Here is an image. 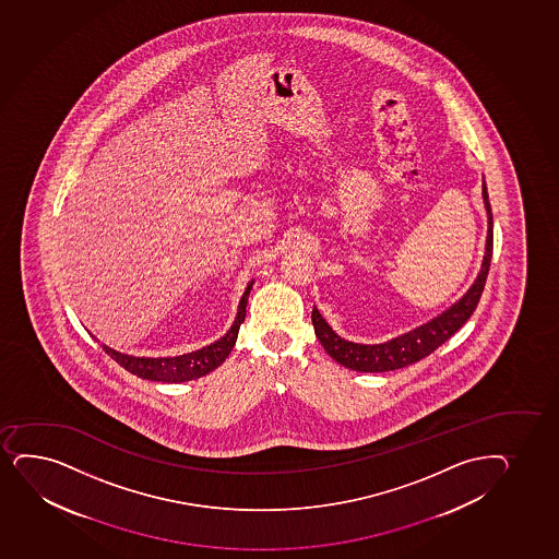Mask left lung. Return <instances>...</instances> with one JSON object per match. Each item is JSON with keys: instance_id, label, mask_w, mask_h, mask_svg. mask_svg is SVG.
Returning <instances> with one entry per match:
<instances>
[{"instance_id": "left-lung-1", "label": "left lung", "mask_w": 559, "mask_h": 559, "mask_svg": "<svg viewBox=\"0 0 559 559\" xmlns=\"http://www.w3.org/2000/svg\"><path fill=\"white\" fill-rule=\"evenodd\" d=\"M483 200L487 206L488 233L481 272L474 285L469 287L468 293L462 296L459 302L453 304L448 311L438 314L437 319L412 330L408 334L382 343V345H358V343L341 340L340 335L334 334V330L328 326L326 321L319 313V309L313 308L311 319H313L314 334L321 341L324 350L337 364L359 372H384L401 369V367L416 364L425 356H429L430 353H435L440 345L450 340L451 335L459 332V328L464 326V322L468 321L479 304L485 282H487L488 269H490V257H492V240H495L492 211H490L485 185H483Z\"/></svg>"}]
</instances>
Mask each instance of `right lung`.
Segmentation results:
<instances>
[{
  "label": "right lung",
  "instance_id": "1",
  "mask_svg": "<svg viewBox=\"0 0 559 559\" xmlns=\"http://www.w3.org/2000/svg\"><path fill=\"white\" fill-rule=\"evenodd\" d=\"M251 285H253V282L246 287L231 330L222 340L212 343L209 347L201 348V350L175 356V358H135V356H129V354L116 353V350L104 347V345L103 348L109 358L116 359L119 366L124 367L127 371L140 377V379L154 380V382H187V380L205 377L209 372L214 371L216 367L222 366L225 358L231 353L233 347H235L238 330H240V324L246 319V306H248Z\"/></svg>",
  "mask_w": 559,
  "mask_h": 559
}]
</instances>
